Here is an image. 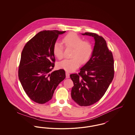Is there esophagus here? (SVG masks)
I'll return each mask as SVG.
<instances>
[{
  "instance_id": "1",
  "label": "esophagus",
  "mask_w": 135,
  "mask_h": 135,
  "mask_svg": "<svg viewBox=\"0 0 135 135\" xmlns=\"http://www.w3.org/2000/svg\"><path fill=\"white\" fill-rule=\"evenodd\" d=\"M66 78H69L70 77V74L67 72H66Z\"/></svg>"
}]
</instances>
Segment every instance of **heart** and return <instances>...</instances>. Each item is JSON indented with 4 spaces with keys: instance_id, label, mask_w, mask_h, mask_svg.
I'll return each mask as SVG.
<instances>
[{
    "instance_id": "heart-1",
    "label": "heart",
    "mask_w": 135,
    "mask_h": 135,
    "mask_svg": "<svg viewBox=\"0 0 135 135\" xmlns=\"http://www.w3.org/2000/svg\"><path fill=\"white\" fill-rule=\"evenodd\" d=\"M63 43L67 48L73 49L71 59H65L58 63L59 69L68 72L75 70L80 65L87 62L91 57L93 46L89 41L84 39L76 33L71 32L65 35L62 39ZM64 47L63 45L56 42L53 46V53L56 57L61 59L63 57Z\"/></svg>"
}]
</instances>
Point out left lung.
I'll return each instance as SVG.
<instances>
[{
    "label": "left lung",
    "instance_id": "1",
    "mask_svg": "<svg viewBox=\"0 0 135 135\" xmlns=\"http://www.w3.org/2000/svg\"><path fill=\"white\" fill-rule=\"evenodd\" d=\"M82 35L93 37L95 43L91 57L80 72L70 75L74 84L71 95L77 104L88 106L99 101L108 89L114 77V60L103 37L90 32Z\"/></svg>",
    "mask_w": 135,
    "mask_h": 135
}]
</instances>
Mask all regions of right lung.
<instances>
[{"label":"right lung","instance_id":"obj_1","mask_svg":"<svg viewBox=\"0 0 135 135\" xmlns=\"http://www.w3.org/2000/svg\"><path fill=\"white\" fill-rule=\"evenodd\" d=\"M65 32L40 31L27 42L22 51L19 78L27 96L36 103L51 100L58 84L66 77L63 69L51 73L55 62L53 46L59 35Z\"/></svg>","mask_w":135,"mask_h":135}]
</instances>
